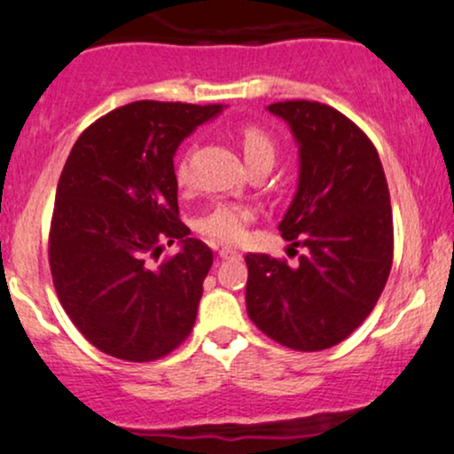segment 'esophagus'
Instances as JSON below:
<instances>
[{"mask_svg":"<svg viewBox=\"0 0 454 454\" xmlns=\"http://www.w3.org/2000/svg\"><path fill=\"white\" fill-rule=\"evenodd\" d=\"M220 258L222 260H237V258H241V254H239L237 249H232V247H222L220 249Z\"/></svg>","mask_w":454,"mask_h":454,"instance_id":"1","label":"esophagus"}]
</instances>
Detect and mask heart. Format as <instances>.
<instances>
[{
  "label": "heart",
  "mask_w": 454,
  "mask_h": 454,
  "mask_svg": "<svg viewBox=\"0 0 454 454\" xmlns=\"http://www.w3.org/2000/svg\"><path fill=\"white\" fill-rule=\"evenodd\" d=\"M241 147L245 153V161H252L256 158H275L273 140L260 128L249 126L241 129ZM176 179H179V184H187L185 161H181L179 168H176ZM252 217L254 213L247 207L222 202V205H215L198 220V228H200L202 234L213 239V241L237 243L245 237V228L252 222Z\"/></svg>",
  "instance_id": "b5f03b06"
}]
</instances>
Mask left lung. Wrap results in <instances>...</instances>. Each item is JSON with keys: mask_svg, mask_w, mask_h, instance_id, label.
I'll list each match as a JSON object with an SVG mask.
<instances>
[{"mask_svg": "<svg viewBox=\"0 0 454 454\" xmlns=\"http://www.w3.org/2000/svg\"><path fill=\"white\" fill-rule=\"evenodd\" d=\"M299 147V181L279 232L299 262L247 254V314L264 335L301 352L337 346L372 314L393 264V211L376 147L320 102L267 106Z\"/></svg>", "mask_w": 454, "mask_h": 454, "instance_id": "8db88e82", "label": "left lung"}]
</instances>
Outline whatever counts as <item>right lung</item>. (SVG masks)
Wrapping results in <instances>:
<instances>
[{
    "instance_id": "add662e5",
    "label": "right lung",
    "mask_w": 454,
    "mask_h": 454,
    "mask_svg": "<svg viewBox=\"0 0 454 454\" xmlns=\"http://www.w3.org/2000/svg\"><path fill=\"white\" fill-rule=\"evenodd\" d=\"M222 104L132 102L91 123L57 184L49 260L66 314L98 350L155 361L187 340L213 252L179 220L175 153ZM180 252L160 268L163 241Z\"/></svg>"
}]
</instances>
